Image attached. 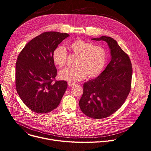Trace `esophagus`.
<instances>
[{"label":"esophagus","instance_id":"esophagus-1","mask_svg":"<svg viewBox=\"0 0 151 151\" xmlns=\"http://www.w3.org/2000/svg\"><path fill=\"white\" fill-rule=\"evenodd\" d=\"M74 85H75V83H68V86H69V87H72V86H73Z\"/></svg>","mask_w":151,"mask_h":151}]
</instances>
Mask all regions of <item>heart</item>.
Masks as SVG:
<instances>
[{
	"mask_svg": "<svg viewBox=\"0 0 151 151\" xmlns=\"http://www.w3.org/2000/svg\"><path fill=\"white\" fill-rule=\"evenodd\" d=\"M68 49L79 56L77 68H65L59 72V78L68 82H79L85 79L88 74L91 78L99 75L105 67L106 54L105 50L99 46L83 40H76L72 42ZM67 52L63 46L57 47L53 53V60L60 67L65 65Z\"/></svg>",
	"mask_w": 151,
	"mask_h": 151,
	"instance_id": "1",
	"label": "heart"
}]
</instances>
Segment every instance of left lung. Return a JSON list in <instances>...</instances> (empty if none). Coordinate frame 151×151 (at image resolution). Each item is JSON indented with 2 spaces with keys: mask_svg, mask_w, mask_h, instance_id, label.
I'll return each mask as SVG.
<instances>
[{
  "mask_svg": "<svg viewBox=\"0 0 151 151\" xmlns=\"http://www.w3.org/2000/svg\"><path fill=\"white\" fill-rule=\"evenodd\" d=\"M91 40L107 43L111 61L100 75L84 84L79 107L90 117L103 119L114 113L125 101L131 90L132 68L128 55L113 38Z\"/></svg>",
  "mask_w": 151,
  "mask_h": 151,
  "instance_id": "obj_1",
  "label": "left lung"
}]
</instances>
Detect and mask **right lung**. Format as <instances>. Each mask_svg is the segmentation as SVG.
<instances>
[{
	"label": "right lung",
	"instance_id": "1",
	"mask_svg": "<svg viewBox=\"0 0 151 151\" xmlns=\"http://www.w3.org/2000/svg\"><path fill=\"white\" fill-rule=\"evenodd\" d=\"M69 35L46 32L35 37L20 53L16 65V85L23 103L38 113L55 109L67 88L65 81L53 82L57 70L53 53Z\"/></svg>",
	"mask_w": 151,
	"mask_h": 151
}]
</instances>
